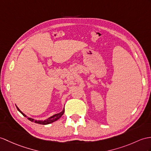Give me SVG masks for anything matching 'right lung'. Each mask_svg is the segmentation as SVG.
Returning <instances> with one entry per match:
<instances>
[{"instance_id":"add662e5","label":"right lung","mask_w":151,"mask_h":151,"mask_svg":"<svg viewBox=\"0 0 151 151\" xmlns=\"http://www.w3.org/2000/svg\"><path fill=\"white\" fill-rule=\"evenodd\" d=\"M16 107H17V109H18V111H20L25 117H27L28 120L31 121V122H34L35 123L39 124H42V125L49 124H51V123H52V122H55V121L58 120L59 119L61 118V116L63 115V113H64V112H65V109H63V111H62L61 112L59 113H57V114H55V115H52V116L49 117V118H48L47 119H46V120H34L33 119L30 118V117L27 116V115H25L24 113H22V111H20V109L19 108H18L17 106H16Z\"/></svg>"}]
</instances>
